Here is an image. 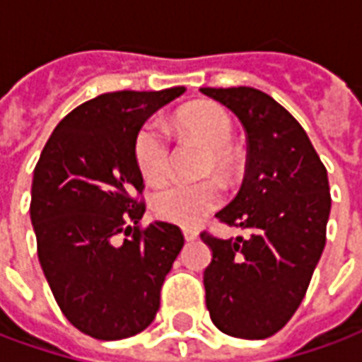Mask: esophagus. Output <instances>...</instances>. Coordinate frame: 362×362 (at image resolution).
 Returning a JSON list of instances; mask_svg holds the SVG:
<instances>
[{
    "label": "esophagus",
    "instance_id": "1",
    "mask_svg": "<svg viewBox=\"0 0 362 362\" xmlns=\"http://www.w3.org/2000/svg\"><path fill=\"white\" fill-rule=\"evenodd\" d=\"M182 233H184V239H186V241H194V239H198V231H196L194 227H184V229H182Z\"/></svg>",
    "mask_w": 362,
    "mask_h": 362
}]
</instances>
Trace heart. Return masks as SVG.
Segmentation results:
<instances>
[{"label":"heart","instance_id":"1","mask_svg":"<svg viewBox=\"0 0 362 362\" xmlns=\"http://www.w3.org/2000/svg\"><path fill=\"white\" fill-rule=\"evenodd\" d=\"M176 125L184 135L209 148L206 173H216L223 182H231L237 170L229 145L233 141V119L214 102L192 103L176 115ZM135 160L141 176L148 184H158L170 170V143L164 129L148 121L135 137ZM221 186L216 180L176 182L156 192L153 211L168 223L196 225L207 214L221 206Z\"/></svg>","mask_w":362,"mask_h":362}]
</instances>
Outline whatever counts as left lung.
I'll use <instances>...</instances> for the list:
<instances>
[{"mask_svg":"<svg viewBox=\"0 0 362 362\" xmlns=\"http://www.w3.org/2000/svg\"><path fill=\"white\" fill-rule=\"evenodd\" d=\"M199 92L233 111L247 133L241 189L216 217L249 235L202 233L214 252L204 272L206 305L219 331L267 339L302 304L322 257L331 209L327 170L302 125L269 93L247 86Z\"/></svg>","mask_w":362,"mask_h":362,"instance_id":"8db88e82","label":"left lung"}]
</instances>
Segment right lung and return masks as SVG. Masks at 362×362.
Instances as JSON below:
<instances>
[{"mask_svg": "<svg viewBox=\"0 0 362 362\" xmlns=\"http://www.w3.org/2000/svg\"><path fill=\"white\" fill-rule=\"evenodd\" d=\"M186 92L102 93L60 121L33 173L31 223L42 272L76 329L102 341L133 337L160 308V288L184 247L180 227H141L143 176L135 137Z\"/></svg>", "mask_w": 362, "mask_h": 362, "instance_id": "add662e5", "label": "right lung"}]
</instances>
